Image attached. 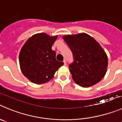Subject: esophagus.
<instances>
[{
  "mask_svg": "<svg viewBox=\"0 0 122 122\" xmlns=\"http://www.w3.org/2000/svg\"><path fill=\"white\" fill-rule=\"evenodd\" d=\"M63 62H64V64L65 65V66H66V60H64L63 61Z\"/></svg>",
  "mask_w": 122,
  "mask_h": 122,
  "instance_id": "1",
  "label": "esophagus"
}]
</instances>
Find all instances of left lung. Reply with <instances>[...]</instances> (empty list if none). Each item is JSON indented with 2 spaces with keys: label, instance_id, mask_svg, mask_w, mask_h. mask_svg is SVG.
Here are the masks:
<instances>
[{
  "label": "left lung",
  "instance_id": "8db88e82",
  "mask_svg": "<svg viewBox=\"0 0 122 122\" xmlns=\"http://www.w3.org/2000/svg\"><path fill=\"white\" fill-rule=\"evenodd\" d=\"M71 49L73 63L69 70L74 81L83 87L95 85L105 76L108 67V57L99 43L85 33L62 37Z\"/></svg>",
  "mask_w": 122,
  "mask_h": 122
}]
</instances>
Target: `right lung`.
<instances>
[{"label": "right lung", "mask_w": 122, "mask_h": 122, "mask_svg": "<svg viewBox=\"0 0 122 122\" xmlns=\"http://www.w3.org/2000/svg\"><path fill=\"white\" fill-rule=\"evenodd\" d=\"M58 36L38 33L25 42L19 53L21 71L26 78L36 84L49 81L64 63L56 60L52 45Z\"/></svg>", "instance_id": "1"}]
</instances>
